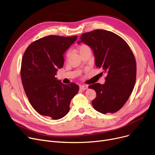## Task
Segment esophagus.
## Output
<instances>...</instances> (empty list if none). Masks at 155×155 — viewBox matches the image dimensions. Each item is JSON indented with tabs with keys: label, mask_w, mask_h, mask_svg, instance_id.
I'll list each match as a JSON object with an SVG mask.
<instances>
[{
	"label": "esophagus",
	"mask_w": 155,
	"mask_h": 155,
	"mask_svg": "<svg viewBox=\"0 0 155 155\" xmlns=\"http://www.w3.org/2000/svg\"><path fill=\"white\" fill-rule=\"evenodd\" d=\"M80 88L82 89V90L85 91V90H87V89H88V85H80Z\"/></svg>",
	"instance_id": "1"
}]
</instances>
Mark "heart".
I'll return each mask as SVG.
<instances>
[{
  "mask_svg": "<svg viewBox=\"0 0 155 155\" xmlns=\"http://www.w3.org/2000/svg\"><path fill=\"white\" fill-rule=\"evenodd\" d=\"M78 53H80V54L82 55V54H84V53H86V52L91 51V48H89V46H88V45L83 44V45H80V46L78 47ZM68 56H69V53L68 52V53H67V56L68 57Z\"/></svg>",
  "mask_w": 155,
  "mask_h": 155,
  "instance_id": "obj_1",
  "label": "heart"
}]
</instances>
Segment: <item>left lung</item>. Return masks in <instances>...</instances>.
<instances>
[{
	"instance_id": "1",
	"label": "left lung",
	"mask_w": 155,
	"mask_h": 155,
	"mask_svg": "<svg viewBox=\"0 0 155 155\" xmlns=\"http://www.w3.org/2000/svg\"><path fill=\"white\" fill-rule=\"evenodd\" d=\"M92 50L97 67L106 74L104 84L88 87L96 92L94 108L102 114L114 113L123 107L131 95L136 78L134 56L125 41L112 32L97 29L86 32L78 44Z\"/></svg>"
}]
</instances>
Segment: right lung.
Here are the masks:
<instances>
[{
    "instance_id": "1",
    "label": "right lung",
    "mask_w": 155,
    "mask_h": 155,
    "mask_svg": "<svg viewBox=\"0 0 155 155\" xmlns=\"http://www.w3.org/2000/svg\"><path fill=\"white\" fill-rule=\"evenodd\" d=\"M77 39V36H45L32 43L24 53L21 69L24 90L41 115L59 119L70 110L79 87L75 83L64 85L55 75L63 66L64 53Z\"/></svg>"
}]
</instances>
